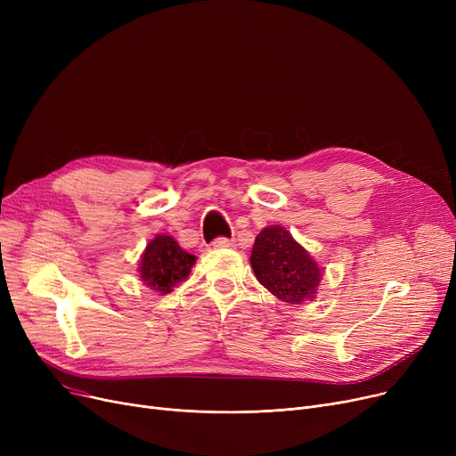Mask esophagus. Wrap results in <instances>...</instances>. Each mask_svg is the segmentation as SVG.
<instances>
[{
  "label": "esophagus",
  "instance_id": "1",
  "mask_svg": "<svg viewBox=\"0 0 456 456\" xmlns=\"http://www.w3.org/2000/svg\"><path fill=\"white\" fill-rule=\"evenodd\" d=\"M212 246L214 249H229V248H234V242L229 240V238H216Z\"/></svg>",
  "mask_w": 456,
  "mask_h": 456
}]
</instances>
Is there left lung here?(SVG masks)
I'll return each mask as SVG.
<instances>
[{"instance_id":"1","label":"left lung","mask_w":456,"mask_h":456,"mask_svg":"<svg viewBox=\"0 0 456 456\" xmlns=\"http://www.w3.org/2000/svg\"><path fill=\"white\" fill-rule=\"evenodd\" d=\"M249 260L256 281L281 301L301 305L316 299L322 268L282 225L265 227L256 234Z\"/></svg>"}]
</instances>
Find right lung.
<instances>
[{
  "instance_id": "1",
  "label": "right lung",
  "mask_w": 456,
  "mask_h": 456,
  "mask_svg": "<svg viewBox=\"0 0 456 456\" xmlns=\"http://www.w3.org/2000/svg\"><path fill=\"white\" fill-rule=\"evenodd\" d=\"M196 260L198 256L186 253L174 236L155 234L140 255L138 277L153 292L170 294L190 275Z\"/></svg>"
}]
</instances>
